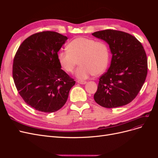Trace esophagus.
Masks as SVG:
<instances>
[{
    "mask_svg": "<svg viewBox=\"0 0 158 158\" xmlns=\"http://www.w3.org/2000/svg\"><path fill=\"white\" fill-rule=\"evenodd\" d=\"M77 82L78 84H86V82H85V81H83V80H77Z\"/></svg>",
    "mask_w": 158,
    "mask_h": 158,
    "instance_id": "obj_1",
    "label": "esophagus"
}]
</instances>
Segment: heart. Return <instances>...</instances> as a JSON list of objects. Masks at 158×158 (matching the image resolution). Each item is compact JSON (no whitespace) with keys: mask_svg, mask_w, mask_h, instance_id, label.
Segmentation results:
<instances>
[{"mask_svg":"<svg viewBox=\"0 0 158 158\" xmlns=\"http://www.w3.org/2000/svg\"><path fill=\"white\" fill-rule=\"evenodd\" d=\"M67 51L58 54L60 65L67 73H72L77 64L80 65L75 76L79 80H86L93 74L98 75L106 69L109 63V49L102 41L86 37H78L68 44Z\"/></svg>","mask_w":158,"mask_h":158,"instance_id":"heart-1","label":"heart"}]
</instances>
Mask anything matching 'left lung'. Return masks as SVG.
Listing matches in <instances>:
<instances>
[{
    "label": "left lung",
    "mask_w": 158,
    "mask_h": 158,
    "mask_svg": "<svg viewBox=\"0 0 158 158\" xmlns=\"http://www.w3.org/2000/svg\"><path fill=\"white\" fill-rule=\"evenodd\" d=\"M92 35L109 45L112 58L108 70L99 78L94 100L106 108L121 107L136 98L147 76V56L141 43L129 33L112 30Z\"/></svg>",
    "instance_id": "left-lung-1"
}]
</instances>
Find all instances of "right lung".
Wrapping results in <instances>:
<instances>
[{
    "instance_id": "add662e5",
    "label": "right lung",
    "mask_w": 158,
    "mask_h": 158,
    "mask_svg": "<svg viewBox=\"0 0 158 158\" xmlns=\"http://www.w3.org/2000/svg\"><path fill=\"white\" fill-rule=\"evenodd\" d=\"M67 40L55 31L37 33L22 42L14 56V84L25 102L37 111H58L76 83L61 69L57 57Z\"/></svg>"
}]
</instances>
